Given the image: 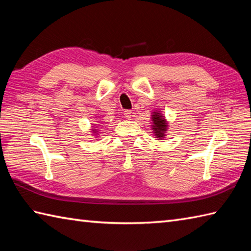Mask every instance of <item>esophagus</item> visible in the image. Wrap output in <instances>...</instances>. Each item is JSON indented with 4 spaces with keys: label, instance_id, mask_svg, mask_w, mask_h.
I'll return each instance as SVG.
<instances>
[{
    "label": "esophagus",
    "instance_id": "obj_1",
    "mask_svg": "<svg viewBox=\"0 0 251 251\" xmlns=\"http://www.w3.org/2000/svg\"><path fill=\"white\" fill-rule=\"evenodd\" d=\"M124 115H125L126 119H130L131 115H132V112H131L130 110H126V111L124 112Z\"/></svg>",
    "mask_w": 251,
    "mask_h": 251
}]
</instances>
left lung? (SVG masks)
Returning a JSON list of instances; mask_svg holds the SVG:
<instances>
[{
  "instance_id": "1",
  "label": "left lung",
  "mask_w": 251,
  "mask_h": 251,
  "mask_svg": "<svg viewBox=\"0 0 251 251\" xmlns=\"http://www.w3.org/2000/svg\"><path fill=\"white\" fill-rule=\"evenodd\" d=\"M152 121H153V125H152V130L155 135L156 138H162L165 137V132L167 131V122L165 120V117L163 114H161V112L155 111L153 112L152 114Z\"/></svg>"
}]
</instances>
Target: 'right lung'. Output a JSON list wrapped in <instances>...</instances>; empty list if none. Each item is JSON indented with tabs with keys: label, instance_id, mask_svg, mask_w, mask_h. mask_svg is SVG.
I'll return each instance as SVG.
<instances>
[{
	"label": "right lung",
	"instance_id": "add662e5",
	"mask_svg": "<svg viewBox=\"0 0 251 251\" xmlns=\"http://www.w3.org/2000/svg\"><path fill=\"white\" fill-rule=\"evenodd\" d=\"M93 134H97V129H95V128H93Z\"/></svg>",
	"mask_w": 251,
	"mask_h": 251
}]
</instances>
